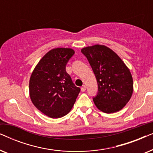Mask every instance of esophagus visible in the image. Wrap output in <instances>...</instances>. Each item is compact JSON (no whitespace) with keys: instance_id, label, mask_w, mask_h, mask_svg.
Wrapping results in <instances>:
<instances>
[{"instance_id":"obj_1","label":"esophagus","mask_w":153,"mask_h":153,"mask_svg":"<svg viewBox=\"0 0 153 153\" xmlns=\"http://www.w3.org/2000/svg\"><path fill=\"white\" fill-rule=\"evenodd\" d=\"M86 85H83L82 87H81V91L82 92H84V91H85V90H86Z\"/></svg>"}]
</instances>
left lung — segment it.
Returning <instances> with one entry per match:
<instances>
[{"label": "left lung", "mask_w": 153, "mask_h": 153, "mask_svg": "<svg viewBox=\"0 0 153 153\" xmlns=\"http://www.w3.org/2000/svg\"><path fill=\"white\" fill-rule=\"evenodd\" d=\"M95 75L98 93L93 102L98 109L111 114L122 109L133 93V79L125 62L110 48L95 45L81 49Z\"/></svg>", "instance_id": "8db88e82"}]
</instances>
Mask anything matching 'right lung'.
I'll list each match as a JSON object with an SVG mask.
<instances>
[{"label":"right lung","instance_id":"1","mask_svg":"<svg viewBox=\"0 0 153 153\" xmlns=\"http://www.w3.org/2000/svg\"><path fill=\"white\" fill-rule=\"evenodd\" d=\"M70 48L48 51L33 70L29 95L37 109L51 118H59L72 109L81 89L66 72V64L74 55Z\"/></svg>","mask_w":153,"mask_h":153}]
</instances>
